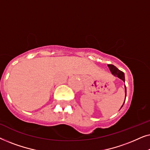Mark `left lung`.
Wrapping results in <instances>:
<instances>
[{"mask_svg": "<svg viewBox=\"0 0 150 150\" xmlns=\"http://www.w3.org/2000/svg\"><path fill=\"white\" fill-rule=\"evenodd\" d=\"M108 67L110 69V72H111L112 74H113L114 76H117V77H118L119 79H120L121 80H122V81L125 83L124 73L123 72V71L120 70V69H119L118 68H117V67L113 65L108 64ZM125 92H126V86H125ZM125 100H126V98H125ZM124 102H125V101H124ZM124 104H123V105H124ZM123 105L122 106V107L123 106ZM122 107H121V108H122Z\"/></svg>", "mask_w": 150, "mask_h": 150, "instance_id": "1", "label": "left lung"}]
</instances>
